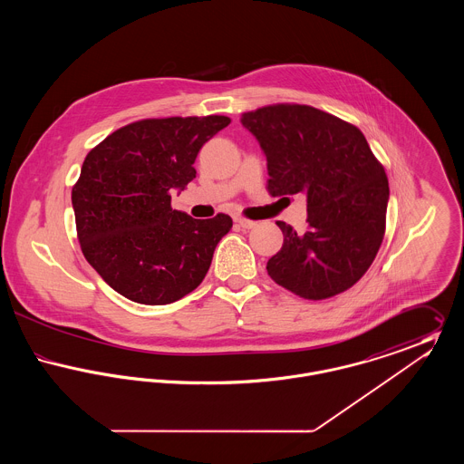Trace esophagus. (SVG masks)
Returning <instances> with one entry per match:
<instances>
[{
	"instance_id": "34e87169",
	"label": "esophagus",
	"mask_w": 464,
	"mask_h": 464,
	"mask_svg": "<svg viewBox=\"0 0 464 464\" xmlns=\"http://www.w3.org/2000/svg\"><path fill=\"white\" fill-rule=\"evenodd\" d=\"M237 224H238L242 229H252V227H256V224H257V222L248 221V219H242V218H238V219H237Z\"/></svg>"
}]
</instances>
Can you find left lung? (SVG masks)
<instances>
[{
  "label": "left lung",
  "instance_id": "8db88e82",
  "mask_svg": "<svg viewBox=\"0 0 464 464\" xmlns=\"http://www.w3.org/2000/svg\"><path fill=\"white\" fill-rule=\"evenodd\" d=\"M267 160L273 197L303 193L308 229L278 221L282 248L267 275L304 299H327L354 285L371 267L384 237L388 177L356 127L329 112L278 104L243 112Z\"/></svg>",
  "mask_w": 464,
  "mask_h": 464
}]
</instances>
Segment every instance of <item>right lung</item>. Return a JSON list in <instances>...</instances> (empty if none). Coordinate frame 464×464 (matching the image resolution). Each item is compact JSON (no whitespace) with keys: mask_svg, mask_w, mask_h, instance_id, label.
<instances>
[{"mask_svg":"<svg viewBox=\"0 0 464 464\" xmlns=\"http://www.w3.org/2000/svg\"><path fill=\"white\" fill-rule=\"evenodd\" d=\"M227 116L161 118L130 123L90 151L72 188L78 240L90 266L123 297L170 304L203 282L226 214L193 219L172 210L195 177L201 146L229 125Z\"/></svg>","mask_w":464,"mask_h":464,"instance_id":"1","label":"right lung"}]
</instances>
